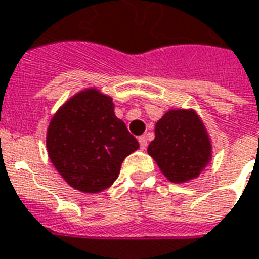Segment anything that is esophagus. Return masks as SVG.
<instances>
[{
	"mask_svg": "<svg viewBox=\"0 0 259 259\" xmlns=\"http://www.w3.org/2000/svg\"><path fill=\"white\" fill-rule=\"evenodd\" d=\"M139 144L142 150H146V147H147V138H146L144 135L139 136Z\"/></svg>",
	"mask_w": 259,
	"mask_h": 259,
	"instance_id": "obj_1",
	"label": "esophagus"
}]
</instances>
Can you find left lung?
Here are the masks:
<instances>
[{"mask_svg":"<svg viewBox=\"0 0 259 259\" xmlns=\"http://www.w3.org/2000/svg\"><path fill=\"white\" fill-rule=\"evenodd\" d=\"M147 152L174 184L197 178L211 161V142L194 111L171 109L155 124Z\"/></svg>","mask_w":259,"mask_h":259,"instance_id":"left-lung-1","label":"left lung"}]
</instances>
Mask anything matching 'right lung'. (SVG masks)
Instances as JSON below:
<instances>
[{
    "label": "right lung",
    "mask_w": 259,
    "mask_h": 259,
    "mask_svg": "<svg viewBox=\"0 0 259 259\" xmlns=\"http://www.w3.org/2000/svg\"><path fill=\"white\" fill-rule=\"evenodd\" d=\"M113 108L111 97L86 89L70 98L48 125V157L74 189L98 193L109 188L125 157L139 147Z\"/></svg>",
    "instance_id": "add662e5"
}]
</instances>
